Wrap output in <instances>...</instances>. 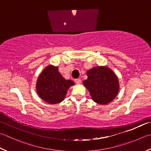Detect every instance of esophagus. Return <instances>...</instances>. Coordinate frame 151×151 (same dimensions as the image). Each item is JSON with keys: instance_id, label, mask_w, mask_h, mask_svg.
<instances>
[{"instance_id": "obj_1", "label": "esophagus", "mask_w": 151, "mask_h": 151, "mask_svg": "<svg viewBox=\"0 0 151 151\" xmlns=\"http://www.w3.org/2000/svg\"><path fill=\"white\" fill-rule=\"evenodd\" d=\"M75 81V83H76V84H81L82 83V81H81V79H79V78L76 79Z\"/></svg>"}]
</instances>
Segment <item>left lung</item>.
I'll use <instances>...</instances> for the list:
<instances>
[{
	"label": "left lung",
	"mask_w": 151,
	"mask_h": 151,
	"mask_svg": "<svg viewBox=\"0 0 151 151\" xmlns=\"http://www.w3.org/2000/svg\"><path fill=\"white\" fill-rule=\"evenodd\" d=\"M88 78L83 81L91 99L99 105H107L116 97L119 81L113 70L106 66L94 67L87 71Z\"/></svg>",
	"instance_id": "8db88e82"
}]
</instances>
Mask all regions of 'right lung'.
I'll use <instances>...</instances> for the list:
<instances>
[{
	"mask_svg": "<svg viewBox=\"0 0 151 151\" xmlns=\"http://www.w3.org/2000/svg\"><path fill=\"white\" fill-rule=\"evenodd\" d=\"M75 84L71 80H65L58 70V67L49 65L38 76L36 90L41 99L54 105L63 101L69 88Z\"/></svg>",
	"mask_w": 151,
	"mask_h": 151,
	"instance_id": "1",
	"label": "right lung"
}]
</instances>
